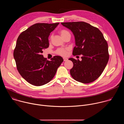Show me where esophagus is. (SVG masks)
Instances as JSON below:
<instances>
[{
    "label": "esophagus",
    "mask_w": 124,
    "mask_h": 124,
    "mask_svg": "<svg viewBox=\"0 0 124 124\" xmlns=\"http://www.w3.org/2000/svg\"><path fill=\"white\" fill-rule=\"evenodd\" d=\"M68 58H65V57H64L63 58V60H64V61H67L68 60Z\"/></svg>",
    "instance_id": "obj_1"
}]
</instances>
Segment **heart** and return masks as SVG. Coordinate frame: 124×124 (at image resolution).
Instances as JSON below:
<instances>
[{
	"mask_svg": "<svg viewBox=\"0 0 124 124\" xmlns=\"http://www.w3.org/2000/svg\"><path fill=\"white\" fill-rule=\"evenodd\" d=\"M59 33L63 38L65 36H66L67 34H70L69 32L67 30H65V29L61 30L59 31ZM67 51H68V49L67 48H58L57 49V50L56 51V54H57L59 55L62 56H65L67 55Z\"/></svg>",
	"mask_w": 124,
	"mask_h": 124,
	"instance_id": "heart-1",
	"label": "heart"
}]
</instances>
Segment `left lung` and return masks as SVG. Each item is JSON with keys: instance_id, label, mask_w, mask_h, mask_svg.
Wrapping results in <instances>:
<instances>
[{"instance_id": "obj_1", "label": "left lung", "mask_w": 124, "mask_h": 124, "mask_svg": "<svg viewBox=\"0 0 124 124\" xmlns=\"http://www.w3.org/2000/svg\"><path fill=\"white\" fill-rule=\"evenodd\" d=\"M61 24L71 30L75 36L73 55L82 56L81 61L69 59L74 64L70 75L83 83L93 82L101 75L109 59L108 44L102 33L98 28L83 22Z\"/></svg>"}]
</instances>
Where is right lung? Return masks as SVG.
<instances>
[{
    "label": "right lung",
    "instance_id": "obj_1",
    "mask_svg": "<svg viewBox=\"0 0 124 124\" xmlns=\"http://www.w3.org/2000/svg\"><path fill=\"white\" fill-rule=\"evenodd\" d=\"M59 23L34 24L17 39L14 51L16 68L21 76L32 85L39 86L49 82L63 61L60 56H54L48 61L42 54L43 49L49 46L50 33Z\"/></svg>",
    "mask_w": 124,
    "mask_h": 124
}]
</instances>
